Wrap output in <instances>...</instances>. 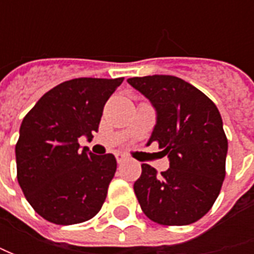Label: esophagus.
<instances>
[{
    "label": "esophagus",
    "mask_w": 254,
    "mask_h": 254,
    "mask_svg": "<svg viewBox=\"0 0 254 254\" xmlns=\"http://www.w3.org/2000/svg\"><path fill=\"white\" fill-rule=\"evenodd\" d=\"M116 160H117L119 164H123V162L128 160V157H127V155H124V154H122V152H117V154H116Z\"/></svg>",
    "instance_id": "esophagus-1"
}]
</instances>
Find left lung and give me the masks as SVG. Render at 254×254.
Masks as SVG:
<instances>
[{
	"instance_id": "8db88e82",
	"label": "left lung",
	"mask_w": 254,
	"mask_h": 254,
	"mask_svg": "<svg viewBox=\"0 0 254 254\" xmlns=\"http://www.w3.org/2000/svg\"><path fill=\"white\" fill-rule=\"evenodd\" d=\"M152 104L157 122L148 144L158 141L170 168L148 164L134 192L142 212L160 225L182 226L212 208L225 180L228 140L215 103L195 86L170 74L127 79Z\"/></svg>"
}]
</instances>
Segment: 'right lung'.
<instances>
[{
  "instance_id": "add662e5",
  "label": "right lung",
  "mask_w": 254,
  "mask_h": 254,
  "mask_svg": "<svg viewBox=\"0 0 254 254\" xmlns=\"http://www.w3.org/2000/svg\"><path fill=\"white\" fill-rule=\"evenodd\" d=\"M124 77H79L58 84L22 120L15 145L16 177L36 213L56 225L92 219L102 209L117 161L80 150L93 138L103 107Z\"/></svg>"
}]
</instances>
